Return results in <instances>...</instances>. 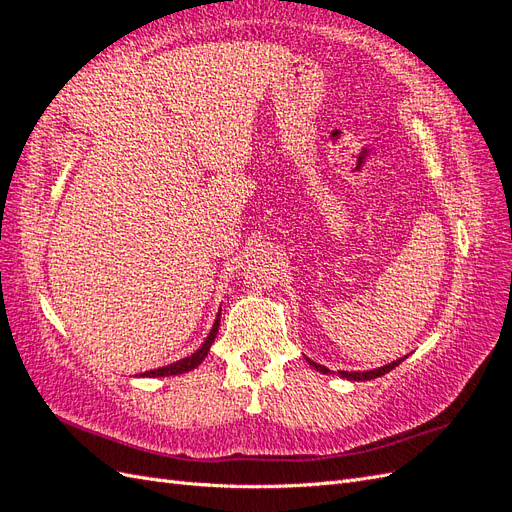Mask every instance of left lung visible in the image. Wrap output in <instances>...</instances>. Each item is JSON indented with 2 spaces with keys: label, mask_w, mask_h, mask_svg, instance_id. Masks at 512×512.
Instances as JSON below:
<instances>
[{
  "label": "left lung",
  "mask_w": 512,
  "mask_h": 512,
  "mask_svg": "<svg viewBox=\"0 0 512 512\" xmlns=\"http://www.w3.org/2000/svg\"><path fill=\"white\" fill-rule=\"evenodd\" d=\"M401 361H404V359H397V361H393V363H389V365L378 367V369H371V371H337V374L342 376V378H348V380H374V378H380V376H384V374H389V371L395 369ZM309 365L316 367L318 371H322V374H329V369L324 367V365H318V363H314V361H309Z\"/></svg>",
  "instance_id": "1"
}]
</instances>
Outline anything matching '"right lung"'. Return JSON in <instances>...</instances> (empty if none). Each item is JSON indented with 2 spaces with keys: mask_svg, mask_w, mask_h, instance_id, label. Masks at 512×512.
I'll return each mask as SVG.
<instances>
[{
  "mask_svg": "<svg viewBox=\"0 0 512 512\" xmlns=\"http://www.w3.org/2000/svg\"><path fill=\"white\" fill-rule=\"evenodd\" d=\"M218 329H220V314H218V318H215V322H213V329H211V333L207 335L205 344L200 346V348H198L194 354L185 356V359H181V361H177V363H170V365H166V367L145 371L143 376H147V378H164V376H177V374H185V371L194 369L196 365H200V363L205 361V356H207V352H209V348H211V344H213V339H215V335H218Z\"/></svg>",
  "mask_w": 512,
  "mask_h": 512,
  "instance_id": "obj_1",
  "label": "right lung"
}]
</instances>
